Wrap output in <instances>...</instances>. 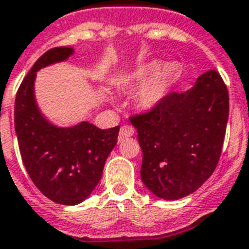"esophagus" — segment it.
Masks as SVG:
<instances>
[{
	"mask_svg": "<svg viewBox=\"0 0 249 249\" xmlns=\"http://www.w3.org/2000/svg\"><path fill=\"white\" fill-rule=\"evenodd\" d=\"M134 135V127L131 126H128V124H124V126H122L121 131H119V141L124 138H128V137H131Z\"/></svg>",
	"mask_w": 249,
	"mask_h": 249,
	"instance_id": "1",
	"label": "esophagus"
}]
</instances>
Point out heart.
<instances>
[{
	"label": "heart",
	"instance_id": "heart-1",
	"mask_svg": "<svg viewBox=\"0 0 249 249\" xmlns=\"http://www.w3.org/2000/svg\"><path fill=\"white\" fill-rule=\"evenodd\" d=\"M157 68L158 63L151 61L134 70L127 77V83L133 87H138L145 83L138 93L139 105L144 108H151L161 103L174 79V68L172 65H163L158 70Z\"/></svg>",
	"mask_w": 249,
	"mask_h": 249
}]
</instances>
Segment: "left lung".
<instances>
[{
    "label": "left lung",
    "instance_id": "1",
    "mask_svg": "<svg viewBox=\"0 0 249 249\" xmlns=\"http://www.w3.org/2000/svg\"><path fill=\"white\" fill-rule=\"evenodd\" d=\"M229 95L214 70L185 92H170L143 114L130 116L143 153L141 178L163 200L193 193L212 176L221 156Z\"/></svg>",
    "mask_w": 249,
    "mask_h": 249
}]
</instances>
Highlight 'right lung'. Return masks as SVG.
I'll list each match as a JSON object with an SVG mask.
<instances>
[{"instance_id": "obj_1", "label": "right lung", "mask_w": 249, "mask_h": 249, "mask_svg": "<svg viewBox=\"0 0 249 249\" xmlns=\"http://www.w3.org/2000/svg\"><path fill=\"white\" fill-rule=\"evenodd\" d=\"M72 53L70 47L45 52L24 77L15 103V128L26 172L45 197L63 205H76L92 193L119 133V126L102 130L88 122L57 127L41 115L35 99L36 72Z\"/></svg>"}]
</instances>
